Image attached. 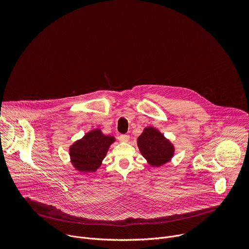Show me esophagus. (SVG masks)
<instances>
[{"label": "esophagus", "instance_id": "1", "mask_svg": "<svg viewBox=\"0 0 249 249\" xmlns=\"http://www.w3.org/2000/svg\"><path fill=\"white\" fill-rule=\"evenodd\" d=\"M129 139H130V136L127 134H122L119 136V140L122 142H128Z\"/></svg>", "mask_w": 249, "mask_h": 249}]
</instances>
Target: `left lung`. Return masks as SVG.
I'll use <instances>...</instances> for the list:
<instances>
[{"mask_svg": "<svg viewBox=\"0 0 249 249\" xmlns=\"http://www.w3.org/2000/svg\"><path fill=\"white\" fill-rule=\"evenodd\" d=\"M137 142L141 154L152 166H160L173 157V145L154 127L145 128Z\"/></svg>", "mask_w": 249, "mask_h": 249, "instance_id": "8db88e82", "label": "left lung"}]
</instances>
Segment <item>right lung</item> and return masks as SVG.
Listing matches in <instances>:
<instances>
[{
	"label": "right lung",
	"instance_id": "add662e5",
	"mask_svg": "<svg viewBox=\"0 0 249 249\" xmlns=\"http://www.w3.org/2000/svg\"><path fill=\"white\" fill-rule=\"evenodd\" d=\"M114 141V137L103 135L99 129L92 130L70 147L71 161L83 173L94 172Z\"/></svg>",
	"mask_w": 249,
	"mask_h": 249
}]
</instances>
